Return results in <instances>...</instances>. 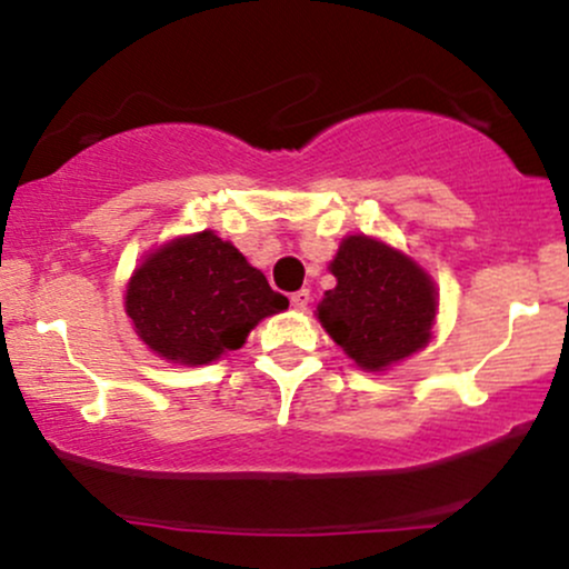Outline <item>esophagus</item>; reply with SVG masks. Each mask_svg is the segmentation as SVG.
I'll list each match as a JSON object with an SVG mask.
<instances>
[{
	"label": "esophagus",
	"instance_id": "obj_1",
	"mask_svg": "<svg viewBox=\"0 0 569 569\" xmlns=\"http://www.w3.org/2000/svg\"><path fill=\"white\" fill-rule=\"evenodd\" d=\"M310 305V289H299L291 293V307L293 310H305V307Z\"/></svg>",
	"mask_w": 569,
	"mask_h": 569
}]
</instances>
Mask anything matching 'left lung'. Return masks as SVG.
<instances>
[{
	"mask_svg": "<svg viewBox=\"0 0 569 569\" xmlns=\"http://www.w3.org/2000/svg\"><path fill=\"white\" fill-rule=\"evenodd\" d=\"M318 321L361 369L380 371L426 348L436 318L430 278L403 253L367 234L339 246Z\"/></svg>",
	"mask_w": 569,
	"mask_h": 569,
	"instance_id": "1",
	"label": "left lung"
}]
</instances>
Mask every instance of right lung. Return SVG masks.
Returning a JSON list of instances; mask_svg holds the SVG:
<instances>
[{"label": "right lung", "instance_id": "1", "mask_svg": "<svg viewBox=\"0 0 569 569\" xmlns=\"http://www.w3.org/2000/svg\"><path fill=\"white\" fill-rule=\"evenodd\" d=\"M289 307L243 253L213 232L149 253L130 278L126 310L143 342L176 363H211L243 348L262 318Z\"/></svg>", "mask_w": 569, "mask_h": 569}]
</instances>
